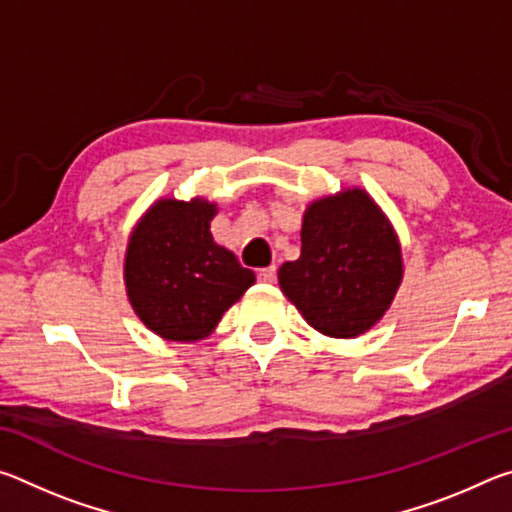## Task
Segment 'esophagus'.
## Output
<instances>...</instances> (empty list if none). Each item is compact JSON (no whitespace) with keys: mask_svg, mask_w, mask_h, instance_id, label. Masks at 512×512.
Instances as JSON below:
<instances>
[{"mask_svg":"<svg viewBox=\"0 0 512 512\" xmlns=\"http://www.w3.org/2000/svg\"><path fill=\"white\" fill-rule=\"evenodd\" d=\"M257 280H259V282H264V284H271V282H275V266L259 268V271H257Z\"/></svg>","mask_w":512,"mask_h":512,"instance_id":"esophagus-1","label":"esophagus"}]
</instances>
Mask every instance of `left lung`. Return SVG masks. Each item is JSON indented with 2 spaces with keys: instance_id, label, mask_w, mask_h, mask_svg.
I'll use <instances>...</instances> for the list:
<instances>
[{
  "instance_id": "1",
  "label": "left lung",
  "mask_w": 512,
  "mask_h": 512,
  "mask_svg": "<svg viewBox=\"0 0 512 512\" xmlns=\"http://www.w3.org/2000/svg\"><path fill=\"white\" fill-rule=\"evenodd\" d=\"M300 257L282 264L280 287L307 323L352 339L384 316L402 280L391 223L363 189L311 203L302 219Z\"/></svg>"
}]
</instances>
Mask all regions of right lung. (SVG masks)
<instances>
[{"mask_svg":"<svg viewBox=\"0 0 512 512\" xmlns=\"http://www.w3.org/2000/svg\"><path fill=\"white\" fill-rule=\"evenodd\" d=\"M216 205L160 201L126 250V291L142 323L169 341H198L244 296L255 273L210 232Z\"/></svg>","mask_w":512,"mask_h":512,"instance_id":"right-lung-1","label":"right lung"}]
</instances>
